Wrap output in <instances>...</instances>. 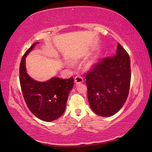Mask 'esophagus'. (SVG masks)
I'll list each match as a JSON object with an SVG mask.
<instances>
[{
  "label": "esophagus",
  "instance_id": "1",
  "mask_svg": "<svg viewBox=\"0 0 152 152\" xmlns=\"http://www.w3.org/2000/svg\"><path fill=\"white\" fill-rule=\"evenodd\" d=\"M74 80H75V83L76 84H79V83H81L83 82V78L79 75H76L75 77V79H74Z\"/></svg>",
  "mask_w": 152,
  "mask_h": 152
}]
</instances>
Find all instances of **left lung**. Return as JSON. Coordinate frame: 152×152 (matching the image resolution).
<instances>
[{
  "mask_svg": "<svg viewBox=\"0 0 152 152\" xmlns=\"http://www.w3.org/2000/svg\"><path fill=\"white\" fill-rule=\"evenodd\" d=\"M84 76L91 109L99 116H112L121 109L129 94V56L118 43L116 55L94 64Z\"/></svg>",
  "mask_w": 152,
  "mask_h": 152,
  "instance_id": "obj_1",
  "label": "left lung"
}]
</instances>
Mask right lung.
Instances as JSON below:
<instances>
[{
	"mask_svg": "<svg viewBox=\"0 0 152 152\" xmlns=\"http://www.w3.org/2000/svg\"><path fill=\"white\" fill-rule=\"evenodd\" d=\"M38 42L30 46L22 57L19 81L25 102L31 113L45 122L58 119L64 113L68 94L73 86V78L53 77L45 82L37 81L26 72L25 58Z\"/></svg>",
	"mask_w": 152,
	"mask_h": 152,
	"instance_id": "add662e5",
	"label": "right lung"
}]
</instances>
